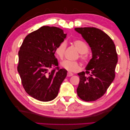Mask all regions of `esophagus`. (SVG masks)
Here are the masks:
<instances>
[{"label": "esophagus", "instance_id": "34e87169", "mask_svg": "<svg viewBox=\"0 0 130 130\" xmlns=\"http://www.w3.org/2000/svg\"><path fill=\"white\" fill-rule=\"evenodd\" d=\"M73 74L70 73V72H68L67 73V76L68 77H70V76H73Z\"/></svg>", "mask_w": 130, "mask_h": 130}]
</instances>
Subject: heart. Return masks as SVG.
<instances>
[{"label":"heart","instance_id":"b5f03b06","mask_svg":"<svg viewBox=\"0 0 130 130\" xmlns=\"http://www.w3.org/2000/svg\"><path fill=\"white\" fill-rule=\"evenodd\" d=\"M73 43L75 47L78 50L80 55H79V58L80 59L82 62H85L87 60V56L84 55L88 51V47L87 45L83 41L75 40ZM67 49V42L65 41H62L55 48V54L60 59H62L64 56L65 52ZM61 67L70 72H75L80 70L79 63L76 61H70L68 60H64L60 63Z\"/></svg>","mask_w":130,"mask_h":130}]
</instances>
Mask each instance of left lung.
<instances>
[{
    "mask_svg": "<svg viewBox=\"0 0 130 130\" xmlns=\"http://www.w3.org/2000/svg\"><path fill=\"white\" fill-rule=\"evenodd\" d=\"M75 30L82 35L92 52L86 71L78 74L80 82L77 94L84 101H94L104 94L115 78L118 61L115 45L108 35L98 28L80 27Z\"/></svg>",
    "mask_w": 130,
    "mask_h": 130,
    "instance_id": "8db88e82",
    "label": "left lung"
}]
</instances>
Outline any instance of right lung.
<instances>
[{"mask_svg":"<svg viewBox=\"0 0 130 130\" xmlns=\"http://www.w3.org/2000/svg\"><path fill=\"white\" fill-rule=\"evenodd\" d=\"M66 37L61 29L43 26L27 35L21 46L17 70L22 84L27 94L38 101L56 98L67 75L65 69L56 67L54 55L56 46Z\"/></svg>","mask_w":130,"mask_h":130,"instance_id":"1","label":"right lung"}]
</instances>
